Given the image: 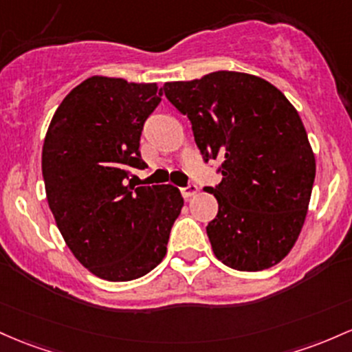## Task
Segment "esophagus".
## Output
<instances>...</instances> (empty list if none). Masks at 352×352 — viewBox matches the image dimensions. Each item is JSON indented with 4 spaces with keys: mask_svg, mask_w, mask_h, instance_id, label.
Returning a JSON list of instances; mask_svg holds the SVG:
<instances>
[{
    "mask_svg": "<svg viewBox=\"0 0 352 352\" xmlns=\"http://www.w3.org/2000/svg\"><path fill=\"white\" fill-rule=\"evenodd\" d=\"M180 192H182V195H184V199H190L192 195H195L197 192H199V187H197L195 184H188L187 187H184V188H180Z\"/></svg>",
    "mask_w": 352,
    "mask_h": 352,
    "instance_id": "obj_1",
    "label": "esophagus"
}]
</instances>
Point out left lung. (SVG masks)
Instances as JSON below:
<instances>
[{"label":"left lung","mask_w":352,"mask_h":352,"mask_svg":"<svg viewBox=\"0 0 352 352\" xmlns=\"http://www.w3.org/2000/svg\"><path fill=\"white\" fill-rule=\"evenodd\" d=\"M164 91L190 120L204 160L222 162V182L207 188L219 202L207 226L215 257L245 272L276 265L299 237L316 177L297 110L249 73L214 72Z\"/></svg>","instance_id":"obj_1"}]
</instances>
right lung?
<instances>
[{
    "label": "right lung",
    "mask_w": 352,
    "mask_h": 352,
    "mask_svg": "<svg viewBox=\"0 0 352 352\" xmlns=\"http://www.w3.org/2000/svg\"><path fill=\"white\" fill-rule=\"evenodd\" d=\"M160 96L157 83L90 76L65 96L45 137L41 170L58 229L80 264L111 283L160 264L184 207L173 185L129 180L130 167H146L140 135Z\"/></svg>",
    "instance_id": "1"
}]
</instances>
